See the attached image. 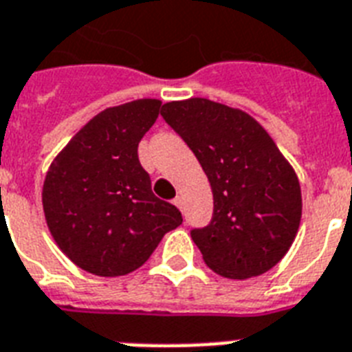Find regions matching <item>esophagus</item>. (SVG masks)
I'll return each mask as SVG.
<instances>
[{
  "label": "esophagus",
  "instance_id": "34e87169",
  "mask_svg": "<svg viewBox=\"0 0 352 352\" xmlns=\"http://www.w3.org/2000/svg\"><path fill=\"white\" fill-rule=\"evenodd\" d=\"M173 204H175L179 210H182V206H184V199H182L181 195H177V197L173 199Z\"/></svg>",
  "mask_w": 352,
  "mask_h": 352
}]
</instances>
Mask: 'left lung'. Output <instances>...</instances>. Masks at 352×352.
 I'll return each mask as SVG.
<instances>
[{
    "mask_svg": "<svg viewBox=\"0 0 352 352\" xmlns=\"http://www.w3.org/2000/svg\"><path fill=\"white\" fill-rule=\"evenodd\" d=\"M166 124L188 144L214 193V215L193 243L214 272L261 276L289 252L301 219L292 166L250 115L206 98L168 102Z\"/></svg>",
    "mask_w": 352,
    "mask_h": 352,
    "instance_id": "8db88e82",
    "label": "left lung"
}]
</instances>
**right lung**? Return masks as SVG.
Instances as JSON below:
<instances>
[{
	"label": "right lung",
	"instance_id": "right-lung-1",
	"mask_svg": "<svg viewBox=\"0 0 352 352\" xmlns=\"http://www.w3.org/2000/svg\"><path fill=\"white\" fill-rule=\"evenodd\" d=\"M159 111V100L142 98L98 113L47 171L41 193L47 226L85 272L126 276L182 225L181 212L155 197L138 160V142Z\"/></svg>",
	"mask_w": 352,
	"mask_h": 352
}]
</instances>
